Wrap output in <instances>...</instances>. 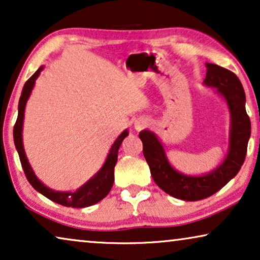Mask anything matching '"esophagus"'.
I'll list each match as a JSON object with an SVG mask.
<instances>
[{"label":"esophagus","instance_id":"1","mask_svg":"<svg viewBox=\"0 0 260 260\" xmlns=\"http://www.w3.org/2000/svg\"><path fill=\"white\" fill-rule=\"evenodd\" d=\"M147 122H145V120H140V122H137V123H135V129L136 130H142L143 129V127H145L147 126Z\"/></svg>","mask_w":260,"mask_h":260}]
</instances>
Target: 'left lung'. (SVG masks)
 Listing matches in <instances>:
<instances>
[{
	"mask_svg": "<svg viewBox=\"0 0 260 260\" xmlns=\"http://www.w3.org/2000/svg\"><path fill=\"white\" fill-rule=\"evenodd\" d=\"M204 85L213 87L225 99L230 111L229 150L222 163L202 175H187L176 170L167 157L165 147L155 133L142 130L143 155L156 184L167 194L184 201H198L211 197L226 186L239 172L245 161L251 136V122L245 103L246 97L239 78L215 63H206Z\"/></svg>",
	"mask_w": 260,
	"mask_h": 260,
	"instance_id": "8db88e82",
	"label": "left lung"
}]
</instances>
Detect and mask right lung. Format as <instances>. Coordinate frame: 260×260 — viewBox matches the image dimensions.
<instances>
[{"label":"right lung","instance_id":"obj_1","mask_svg":"<svg viewBox=\"0 0 260 260\" xmlns=\"http://www.w3.org/2000/svg\"><path fill=\"white\" fill-rule=\"evenodd\" d=\"M44 70V66H41L29 79L26 81L24 86L21 92V97L19 101V113H17V119L15 125H14V143H15V148L17 152H19L21 165H22L23 172L26 174L27 180L33 186L35 190L41 193L44 197H46L49 200L56 202V204L66 206V207H74V208H84L88 207L97 204L101 200H103L109 191L111 190L113 186V181H115V166L117 163V157H118V149L122 144L124 138L129 135V131L125 129L122 134L117 137L115 143L110 148V151L106 157L104 165L102 168L91 177L90 180L86 181L83 186H80L78 189L73 191H59L51 189V188L46 186L38 179L35 173L33 172V168L28 162V158L26 156V151L23 148V141H22V130H23V119H24V110H26V104L28 99L30 97L31 90L34 88L35 80L40 76L41 71Z\"/></svg>","mask_w":260,"mask_h":260}]
</instances>
